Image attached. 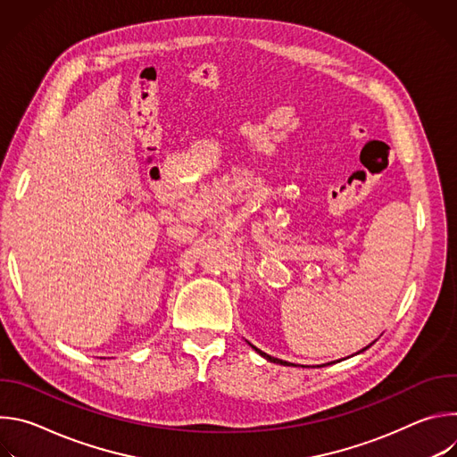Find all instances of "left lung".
Segmentation results:
<instances>
[{"label":"left lung","mask_w":457,"mask_h":457,"mask_svg":"<svg viewBox=\"0 0 457 457\" xmlns=\"http://www.w3.org/2000/svg\"><path fill=\"white\" fill-rule=\"evenodd\" d=\"M247 344H249V342H247ZM372 344H374V342H372ZM372 344H369V345H367V347H363V349H361V351H358V353H356V354H360V353H363V351H367V349H369V347H370V345H372ZM249 345H251V344H249ZM251 347H253V349H254V351H256V353H258V354H260V356H262V358H266V360H268V361H271V363H278V365H291V363H289V361H284V360H278V358H273V356H270V354H266V353H262V351H260V349H256V347H254V345H251ZM337 361H340V360H337ZM331 363H335V361H331ZM331 363H325V365H331Z\"/></svg>","instance_id":"left-lung-1"}]
</instances>
